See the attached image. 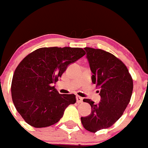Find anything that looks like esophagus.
Instances as JSON below:
<instances>
[{
    "label": "esophagus",
    "instance_id": "34e87169",
    "mask_svg": "<svg viewBox=\"0 0 148 148\" xmlns=\"http://www.w3.org/2000/svg\"><path fill=\"white\" fill-rule=\"evenodd\" d=\"M77 103H81L83 102V98L80 97V96H79V95H77Z\"/></svg>",
    "mask_w": 148,
    "mask_h": 148
}]
</instances>
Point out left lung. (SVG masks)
I'll return each mask as SVG.
<instances>
[{"instance_id": "obj_1", "label": "left lung", "mask_w": 148, "mask_h": 148, "mask_svg": "<svg viewBox=\"0 0 148 148\" xmlns=\"http://www.w3.org/2000/svg\"><path fill=\"white\" fill-rule=\"evenodd\" d=\"M84 49L93 74L92 81L100 89L101 101L95 104L84 99L91 105L92 111L81 117V123L86 130L96 132L110 127L122 116L131 99L133 80L127 67L115 56L101 49Z\"/></svg>"}]
</instances>
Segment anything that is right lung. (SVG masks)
<instances>
[{"label": "right lung", "instance_id": "1", "mask_svg": "<svg viewBox=\"0 0 148 148\" xmlns=\"http://www.w3.org/2000/svg\"><path fill=\"white\" fill-rule=\"evenodd\" d=\"M86 54L78 47H42L26 56L13 74L11 94L18 114L30 126L43 128L56 123L74 94H59L54 84L69 64Z\"/></svg>", "mask_w": 148, "mask_h": 148}]
</instances>
